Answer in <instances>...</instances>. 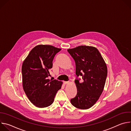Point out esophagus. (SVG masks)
<instances>
[{
  "label": "esophagus",
  "instance_id": "obj_1",
  "mask_svg": "<svg viewBox=\"0 0 131 131\" xmlns=\"http://www.w3.org/2000/svg\"><path fill=\"white\" fill-rule=\"evenodd\" d=\"M63 83H64V84H68V83H69V82H68V81H64Z\"/></svg>",
  "mask_w": 131,
  "mask_h": 131
}]
</instances>
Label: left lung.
Here are the masks:
<instances>
[{"label": "left lung", "mask_w": 131, "mask_h": 131, "mask_svg": "<svg viewBox=\"0 0 131 131\" xmlns=\"http://www.w3.org/2000/svg\"><path fill=\"white\" fill-rule=\"evenodd\" d=\"M67 51L75 61L77 76L74 80L77 94L70 102L77 108L89 109L96 103L103 91L107 76L106 64L94 47L80 46ZM79 76L83 79L81 83Z\"/></svg>", "instance_id": "1"}]
</instances>
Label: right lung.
I'll list each match as a JSON object with an SVG mask.
<instances>
[{
    "label": "right lung",
    "instance_id": "obj_1",
    "mask_svg": "<svg viewBox=\"0 0 131 131\" xmlns=\"http://www.w3.org/2000/svg\"><path fill=\"white\" fill-rule=\"evenodd\" d=\"M61 50L50 45H38L30 51L23 63V89L29 100L37 107L50 106L61 88L62 81L48 79L53 59Z\"/></svg>",
    "mask_w": 131,
    "mask_h": 131
}]
</instances>
